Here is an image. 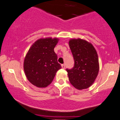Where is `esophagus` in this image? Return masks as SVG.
<instances>
[{
  "label": "esophagus",
  "mask_w": 120,
  "mask_h": 120,
  "mask_svg": "<svg viewBox=\"0 0 120 120\" xmlns=\"http://www.w3.org/2000/svg\"><path fill=\"white\" fill-rule=\"evenodd\" d=\"M61 66H62V68L63 69H64V68H65V65H64V64H62Z\"/></svg>",
  "instance_id": "obj_1"
}]
</instances>
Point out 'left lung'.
<instances>
[{
  "mask_svg": "<svg viewBox=\"0 0 120 120\" xmlns=\"http://www.w3.org/2000/svg\"><path fill=\"white\" fill-rule=\"evenodd\" d=\"M69 46L74 60V67L66 68L69 81L76 89H86L92 85L98 76V54L92 44L81 39H72Z\"/></svg>",
  "mask_w": 120,
  "mask_h": 120,
  "instance_id": "1",
  "label": "left lung"
}]
</instances>
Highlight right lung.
Wrapping results in <instances>:
<instances>
[{
  "instance_id": "add662e5",
  "label": "right lung",
  "mask_w": 120,
  "mask_h": 120,
  "mask_svg": "<svg viewBox=\"0 0 120 120\" xmlns=\"http://www.w3.org/2000/svg\"><path fill=\"white\" fill-rule=\"evenodd\" d=\"M57 38L40 39L28 50L24 62V70L28 80L37 87L49 85L61 68L54 49Z\"/></svg>"
}]
</instances>
